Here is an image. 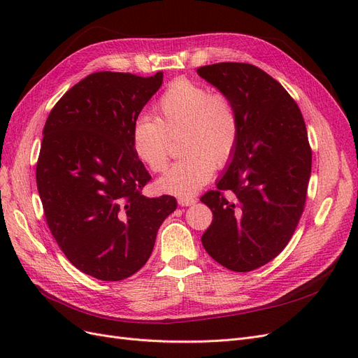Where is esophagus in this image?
I'll return each mask as SVG.
<instances>
[{
    "mask_svg": "<svg viewBox=\"0 0 358 358\" xmlns=\"http://www.w3.org/2000/svg\"><path fill=\"white\" fill-rule=\"evenodd\" d=\"M196 201H197L196 199H187V197H180V199H178L179 206H191V204H194Z\"/></svg>",
    "mask_w": 358,
    "mask_h": 358,
    "instance_id": "esophagus-1",
    "label": "esophagus"
}]
</instances>
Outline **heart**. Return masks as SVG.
Instances as JSON below:
<instances>
[{"label": "heart", "mask_w": 358, "mask_h": 358, "mask_svg": "<svg viewBox=\"0 0 358 358\" xmlns=\"http://www.w3.org/2000/svg\"><path fill=\"white\" fill-rule=\"evenodd\" d=\"M159 119H136L131 142L137 157L152 171H162L169 161L170 136L180 134L183 157L158 180V188L179 197H191L224 167L237 148L239 116L229 95L210 92L208 86L188 79L171 82L158 100Z\"/></svg>", "instance_id": "obj_1"}]
</instances>
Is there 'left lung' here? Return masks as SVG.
I'll list each match as a JSON object with an SVG mask.
<instances>
[{
	"instance_id": "1",
	"label": "left lung",
	"mask_w": 358,
	"mask_h": 358,
	"mask_svg": "<svg viewBox=\"0 0 358 358\" xmlns=\"http://www.w3.org/2000/svg\"><path fill=\"white\" fill-rule=\"evenodd\" d=\"M197 74L230 96L241 124L229 167L200 199L213 213L201 243L221 266L251 272L280 254L305 209L312 167L306 125L284 86L252 64L218 62Z\"/></svg>"
}]
</instances>
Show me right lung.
Listing matches in <instances>:
<instances>
[{
  "label": "right lung",
  "instance_id": "obj_1",
  "mask_svg": "<svg viewBox=\"0 0 358 358\" xmlns=\"http://www.w3.org/2000/svg\"><path fill=\"white\" fill-rule=\"evenodd\" d=\"M161 83L162 71L92 73L61 96L43 128L36 178L49 230L69 262L95 279L138 272L176 210L175 197L142 194L150 175L131 142Z\"/></svg>",
  "mask_w": 358,
  "mask_h": 358
}]
</instances>
